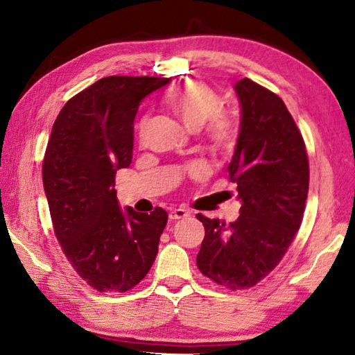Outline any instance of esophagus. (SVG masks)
<instances>
[{
	"label": "esophagus",
	"mask_w": 355,
	"mask_h": 355,
	"mask_svg": "<svg viewBox=\"0 0 355 355\" xmlns=\"http://www.w3.org/2000/svg\"><path fill=\"white\" fill-rule=\"evenodd\" d=\"M191 216V212L186 209H173L169 212V221H178V220H184V218Z\"/></svg>",
	"instance_id": "1"
}]
</instances>
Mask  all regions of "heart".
Instances as JSON below:
<instances>
[{"label": "heart", "mask_w": 355, "mask_h": 355, "mask_svg": "<svg viewBox=\"0 0 355 355\" xmlns=\"http://www.w3.org/2000/svg\"><path fill=\"white\" fill-rule=\"evenodd\" d=\"M169 105L177 117L189 131L205 128V137L209 148L220 155L233 153L238 140V130L232 120L223 114V101L214 88L201 80H189L173 89L169 96ZM146 128V117L140 120L139 131ZM191 172L200 175L202 169L192 166Z\"/></svg>", "instance_id": "heart-1"}]
</instances>
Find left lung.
Returning a JSON list of instances; mask_svg holds the SVG:
<instances>
[{
	"mask_svg": "<svg viewBox=\"0 0 355 355\" xmlns=\"http://www.w3.org/2000/svg\"><path fill=\"white\" fill-rule=\"evenodd\" d=\"M233 88L241 128L227 171L241 210L229 225L197 215L206 230L197 266L218 285L245 290L281 262L299 230L310 168L302 134L281 97L247 78Z\"/></svg>",
	"mask_w": 355,
	"mask_h": 355,
	"instance_id": "1",
	"label": "left lung"
}]
</instances>
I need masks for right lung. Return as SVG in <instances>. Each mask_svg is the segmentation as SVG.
Wrapping results in <instances>:
<instances>
[{
  "instance_id": "right-lung-1",
  "label": "right lung",
  "mask_w": 355,
  "mask_h": 355,
  "mask_svg": "<svg viewBox=\"0 0 355 355\" xmlns=\"http://www.w3.org/2000/svg\"><path fill=\"white\" fill-rule=\"evenodd\" d=\"M168 78L108 76L64 105L51 128L42 183L55 235L67 259L101 293H123L153 267L168 223L162 207L122 209L114 189L130 168L140 103Z\"/></svg>"
}]
</instances>
